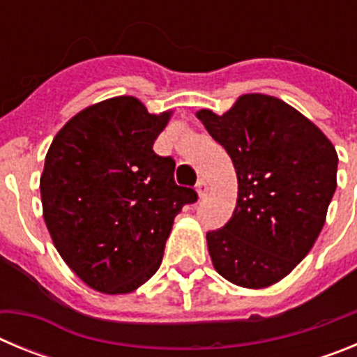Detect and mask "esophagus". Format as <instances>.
Listing matches in <instances>:
<instances>
[{"label": "esophagus", "instance_id": "esophagus-1", "mask_svg": "<svg viewBox=\"0 0 357 357\" xmlns=\"http://www.w3.org/2000/svg\"><path fill=\"white\" fill-rule=\"evenodd\" d=\"M197 191H198V197H200V198L207 197V193H209V184H207L206 178H200V181H198Z\"/></svg>", "mask_w": 357, "mask_h": 357}]
</instances>
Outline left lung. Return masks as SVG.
Segmentation results:
<instances>
[{
  "label": "left lung",
  "mask_w": 357,
  "mask_h": 357,
  "mask_svg": "<svg viewBox=\"0 0 357 357\" xmlns=\"http://www.w3.org/2000/svg\"><path fill=\"white\" fill-rule=\"evenodd\" d=\"M198 119L238 175L229 222L207 232L216 272L243 288L279 282L313 248L336 191L338 155L324 132L279 98L243 94Z\"/></svg>",
  "instance_id": "obj_1"
}]
</instances>
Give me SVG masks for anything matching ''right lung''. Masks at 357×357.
Masks as SVG:
<instances>
[{"instance_id":"1","label":"right lung","mask_w":357,"mask_h":357,"mask_svg":"<svg viewBox=\"0 0 357 357\" xmlns=\"http://www.w3.org/2000/svg\"><path fill=\"white\" fill-rule=\"evenodd\" d=\"M172 112L134 96L91 105L55 135L40 175L44 222L73 272L96 291H134L159 270L173 220L195 189L153 151Z\"/></svg>"}]
</instances>
